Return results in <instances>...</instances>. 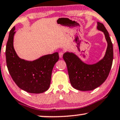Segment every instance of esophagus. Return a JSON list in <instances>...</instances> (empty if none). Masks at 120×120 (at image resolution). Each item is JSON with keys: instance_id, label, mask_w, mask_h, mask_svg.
<instances>
[{"instance_id": "34e87169", "label": "esophagus", "mask_w": 120, "mask_h": 120, "mask_svg": "<svg viewBox=\"0 0 120 120\" xmlns=\"http://www.w3.org/2000/svg\"><path fill=\"white\" fill-rule=\"evenodd\" d=\"M63 54H64V53H63V52H59V57H60V58H62V57H63Z\"/></svg>"}]
</instances>
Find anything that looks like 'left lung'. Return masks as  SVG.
Listing matches in <instances>:
<instances>
[{"label":"left lung","mask_w":120,"mask_h":120,"mask_svg":"<svg viewBox=\"0 0 120 120\" xmlns=\"http://www.w3.org/2000/svg\"><path fill=\"white\" fill-rule=\"evenodd\" d=\"M97 28L103 32L107 42L106 53L101 60L93 64L83 62L72 52L63 55L68 71L69 80L72 86L81 91L92 90L102 84L109 76L113 58V45L105 26L97 22Z\"/></svg>","instance_id":"obj_1"}]
</instances>
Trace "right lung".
<instances>
[{
    "mask_svg": "<svg viewBox=\"0 0 120 120\" xmlns=\"http://www.w3.org/2000/svg\"><path fill=\"white\" fill-rule=\"evenodd\" d=\"M15 27L9 32L6 46L7 65L13 80L19 88L30 93H41L49 88L59 53L42 56L33 61L21 59L14 49Z\"/></svg>",
    "mask_w": 120,
    "mask_h": 120,
    "instance_id": "obj_1",
    "label": "right lung"
}]
</instances>
